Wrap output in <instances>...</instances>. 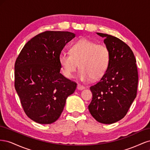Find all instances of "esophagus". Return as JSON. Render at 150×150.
<instances>
[{"label": "esophagus", "instance_id": "esophagus-1", "mask_svg": "<svg viewBox=\"0 0 150 150\" xmlns=\"http://www.w3.org/2000/svg\"><path fill=\"white\" fill-rule=\"evenodd\" d=\"M84 88H85L84 86H83V85H81V84H78V86H77V89H79V90H83V89H84Z\"/></svg>", "mask_w": 150, "mask_h": 150}]
</instances>
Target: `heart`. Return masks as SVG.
<instances>
[{
	"label": "heart",
	"mask_w": 150,
	"mask_h": 150,
	"mask_svg": "<svg viewBox=\"0 0 150 150\" xmlns=\"http://www.w3.org/2000/svg\"><path fill=\"white\" fill-rule=\"evenodd\" d=\"M70 53L62 52L59 62L67 78H72L78 66V78L86 81L101 78L106 72L110 61V52L103 44H97L86 38L78 40L72 45Z\"/></svg>",
	"instance_id": "heart-1"
}]
</instances>
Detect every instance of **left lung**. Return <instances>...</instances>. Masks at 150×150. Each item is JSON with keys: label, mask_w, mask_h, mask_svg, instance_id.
<instances>
[{"label": "left lung", "mask_w": 150, "mask_h": 150, "mask_svg": "<svg viewBox=\"0 0 150 150\" xmlns=\"http://www.w3.org/2000/svg\"><path fill=\"white\" fill-rule=\"evenodd\" d=\"M96 34L104 38L110 61L100 81L91 86L93 99L88 109L97 121L112 124L123 118L137 96V66L132 50L126 43L111 35Z\"/></svg>", "instance_id": "1"}]
</instances>
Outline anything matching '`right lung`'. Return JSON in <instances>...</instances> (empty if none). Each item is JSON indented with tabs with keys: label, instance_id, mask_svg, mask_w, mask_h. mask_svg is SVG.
<instances>
[{
	"label": "right lung",
	"instance_id": "add662e5",
	"mask_svg": "<svg viewBox=\"0 0 150 150\" xmlns=\"http://www.w3.org/2000/svg\"><path fill=\"white\" fill-rule=\"evenodd\" d=\"M76 34L46 31L32 38L15 63V88L24 112L39 124H51L60 117L66 99L77 84L61 72L59 56Z\"/></svg>",
	"mask_w": 150,
	"mask_h": 150
}]
</instances>
